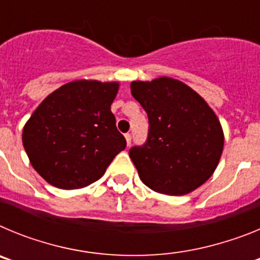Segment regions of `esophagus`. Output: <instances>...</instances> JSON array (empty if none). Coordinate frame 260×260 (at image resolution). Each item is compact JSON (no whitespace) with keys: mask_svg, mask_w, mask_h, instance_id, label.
I'll list each match as a JSON object with an SVG mask.
<instances>
[{"mask_svg":"<svg viewBox=\"0 0 260 260\" xmlns=\"http://www.w3.org/2000/svg\"><path fill=\"white\" fill-rule=\"evenodd\" d=\"M125 139H126V143H127V146H130V143H132V135L128 134H125Z\"/></svg>","mask_w":260,"mask_h":260,"instance_id":"1","label":"esophagus"}]
</instances>
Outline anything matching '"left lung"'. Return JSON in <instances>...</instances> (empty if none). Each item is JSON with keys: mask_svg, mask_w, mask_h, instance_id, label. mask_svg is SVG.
<instances>
[{"mask_svg": "<svg viewBox=\"0 0 260 260\" xmlns=\"http://www.w3.org/2000/svg\"><path fill=\"white\" fill-rule=\"evenodd\" d=\"M148 116V138L128 151L139 178L151 190L185 195L213 174L224 148L221 123L191 87L160 77L130 84Z\"/></svg>", "mask_w": 260, "mask_h": 260, "instance_id": "1", "label": "left lung"}]
</instances>
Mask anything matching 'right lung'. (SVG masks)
<instances>
[{"label": "right lung", "instance_id": "1", "mask_svg": "<svg viewBox=\"0 0 260 260\" xmlns=\"http://www.w3.org/2000/svg\"><path fill=\"white\" fill-rule=\"evenodd\" d=\"M118 82L80 79L53 91L23 127L29 162L48 183L82 189L102 178L126 141L110 105Z\"/></svg>", "mask_w": 260, "mask_h": 260}]
</instances>
